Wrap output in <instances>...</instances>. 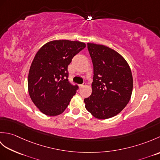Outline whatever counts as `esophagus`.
<instances>
[{"instance_id": "34e87169", "label": "esophagus", "mask_w": 160, "mask_h": 160, "mask_svg": "<svg viewBox=\"0 0 160 160\" xmlns=\"http://www.w3.org/2000/svg\"><path fill=\"white\" fill-rule=\"evenodd\" d=\"M85 86H86V83H83L82 84H80V85H79V87L81 89V88H83L84 87H85Z\"/></svg>"}]
</instances>
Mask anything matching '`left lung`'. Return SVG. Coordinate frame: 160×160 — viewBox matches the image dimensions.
Masks as SVG:
<instances>
[{
    "label": "left lung",
    "mask_w": 160,
    "mask_h": 160,
    "mask_svg": "<svg viewBox=\"0 0 160 160\" xmlns=\"http://www.w3.org/2000/svg\"><path fill=\"white\" fill-rule=\"evenodd\" d=\"M93 65L92 93L84 98L86 109L100 120L124 109L131 99L132 76L131 68L120 53L107 46L87 43Z\"/></svg>",
    "instance_id": "1"
}]
</instances>
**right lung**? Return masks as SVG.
I'll return each mask as SVG.
<instances>
[{
	"label": "right lung",
	"mask_w": 160,
	"mask_h": 160,
	"mask_svg": "<svg viewBox=\"0 0 160 160\" xmlns=\"http://www.w3.org/2000/svg\"><path fill=\"white\" fill-rule=\"evenodd\" d=\"M86 47L84 42L52 40L36 53L28 75L29 96L42 113L56 116L63 113L78 89L68 80V65Z\"/></svg>",
	"instance_id": "add662e5"
}]
</instances>
